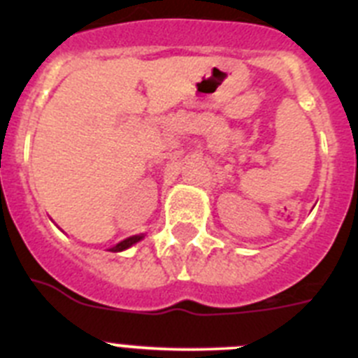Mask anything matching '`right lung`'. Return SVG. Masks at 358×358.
Wrapping results in <instances>:
<instances>
[{"label": "right lung", "instance_id": "1", "mask_svg": "<svg viewBox=\"0 0 358 358\" xmlns=\"http://www.w3.org/2000/svg\"><path fill=\"white\" fill-rule=\"evenodd\" d=\"M141 238H143V235H134V236H129V238H125V240H122V242H120V243H116L115 248H110L109 251H113V252L125 251V249H129V248H131V245H134L136 242H140Z\"/></svg>", "mask_w": 358, "mask_h": 358}]
</instances>
